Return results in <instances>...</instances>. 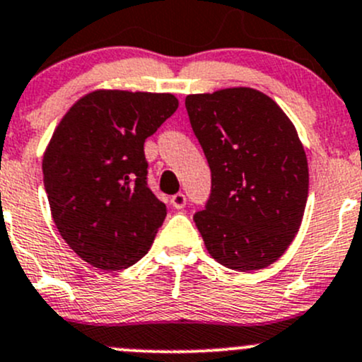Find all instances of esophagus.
<instances>
[{"label": "esophagus", "mask_w": 362, "mask_h": 362, "mask_svg": "<svg viewBox=\"0 0 362 362\" xmlns=\"http://www.w3.org/2000/svg\"><path fill=\"white\" fill-rule=\"evenodd\" d=\"M185 203H187V198H185V194H182V192L171 196V204H173V208H177V210H182V208L185 206Z\"/></svg>", "instance_id": "1"}]
</instances>
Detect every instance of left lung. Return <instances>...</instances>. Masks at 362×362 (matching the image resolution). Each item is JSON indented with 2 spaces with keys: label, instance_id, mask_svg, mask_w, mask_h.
<instances>
[{
  "label": "left lung",
  "instance_id": "1",
  "mask_svg": "<svg viewBox=\"0 0 362 362\" xmlns=\"http://www.w3.org/2000/svg\"><path fill=\"white\" fill-rule=\"evenodd\" d=\"M192 131L211 171L194 222L208 254L236 272L273 264L298 235L308 198V160L282 108L250 87L189 94Z\"/></svg>",
  "mask_w": 362,
  "mask_h": 362
}]
</instances>
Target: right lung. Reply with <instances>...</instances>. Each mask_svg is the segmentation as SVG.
Listing matches in <instances>:
<instances>
[{"instance_id": "1", "label": "right lung", "mask_w": 362, "mask_h": 362, "mask_svg": "<svg viewBox=\"0 0 362 362\" xmlns=\"http://www.w3.org/2000/svg\"><path fill=\"white\" fill-rule=\"evenodd\" d=\"M177 108L173 94L94 90L54 131L42 164L50 211L94 268H129L151 249L166 204L147 185L144 144Z\"/></svg>"}]
</instances>
